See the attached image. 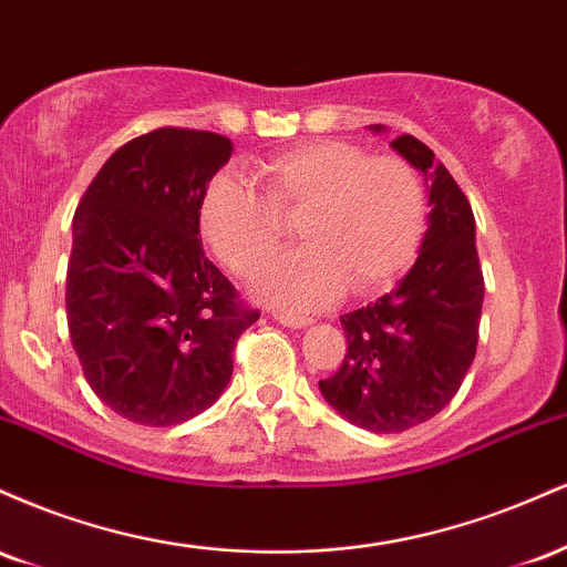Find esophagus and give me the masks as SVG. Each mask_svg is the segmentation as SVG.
I'll list each match as a JSON object with an SVG mask.
<instances>
[{"label": "esophagus", "instance_id": "obj_1", "mask_svg": "<svg viewBox=\"0 0 567 567\" xmlns=\"http://www.w3.org/2000/svg\"><path fill=\"white\" fill-rule=\"evenodd\" d=\"M275 320L279 324H285V328H306V324H311L309 317H298V315H285V311H275Z\"/></svg>", "mask_w": 567, "mask_h": 567}]
</instances>
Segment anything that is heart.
<instances>
[{"label":"heart","instance_id":"1","mask_svg":"<svg viewBox=\"0 0 567 567\" xmlns=\"http://www.w3.org/2000/svg\"><path fill=\"white\" fill-rule=\"evenodd\" d=\"M256 181L261 194L234 175L213 178L199 226L220 264L250 277L277 252L282 220L301 218L303 250L256 279L258 296L279 309H320L347 285L354 296L392 288L424 239V184L392 154L370 157L347 141H311L261 162Z\"/></svg>","mask_w":567,"mask_h":567}]
</instances>
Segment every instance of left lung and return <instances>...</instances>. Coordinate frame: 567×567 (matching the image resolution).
I'll return each instance as SVG.
<instances>
[{"instance_id": "8db88e82", "label": "left lung", "mask_w": 567, "mask_h": 567, "mask_svg": "<svg viewBox=\"0 0 567 567\" xmlns=\"http://www.w3.org/2000/svg\"><path fill=\"white\" fill-rule=\"evenodd\" d=\"M392 146L432 178L424 245L392 292L341 317L347 354L320 381L343 419L375 434L424 424L453 400L477 354L485 296L466 194L426 143L400 135Z\"/></svg>"}]
</instances>
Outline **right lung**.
I'll return each mask as SVG.
<instances>
[{
	"mask_svg": "<svg viewBox=\"0 0 567 567\" xmlns=\"http://www.w3.org/2000/svg\"><path fill=\"white\" fill-rule=\"evenodd\" d=\"M231 152L207 130H152L116 148L74 213L69 336L97 400L133 424L210 408L261 317L199 243L202 197Z\"/></svg>",
	"mask_w": 567,
	"mask_h": 567,
	"instance_id": "right-lung-1",
	"label": "right lung"
}]
</instances>
